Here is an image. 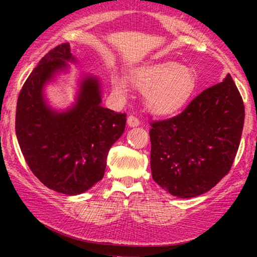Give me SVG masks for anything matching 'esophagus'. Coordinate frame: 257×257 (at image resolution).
I'll return each instance as SVG.
<instances>
[{"mask_svg":"<svg viewBox=\"0 0 257 257\" xmlns=\"http://www.w3.org/2000/svg\"><path fill=\"white\" fill-rule=\"evenodd\" d=\"M126 123H128L129 126H138V125H140V120H139L138 117H135V116H129L128 117V120H126Z\"/></svg>","mask_w":257,"mask_h":257,"instance_id":"1","label":"esophagus"}]
</instances>
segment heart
Wrapping results in <instances>:
<instances>
[{"instance_id":"obj_1","label":"heart","mask_w":257,"mask_h":257,"mask_svg":"<svg viewBox=\"0 0 257 257\" xmlns=\"http://www.w3.org/2000/svg\"><path fill=\"white\" fill-rule=\"evenodd\" d=\"M131 79L139 90L144 91L147 110L159 116L172 114L184 107L197 85L193 70L175 61H156L139 67ZM112 85L117 93H125L124 82L118 77L113 78Z\"/></svg>"}]
</instances>
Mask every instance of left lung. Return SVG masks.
Returning a JSON list of instances; mask_svg holds the SVG:
<instances>
[{"label":"left lung","instance_id":"8db88e82","mask_svg":"<svg viewBox=\"0 0 257 257\" xmlns=\"http://www.w3.org/2000/svg\"><path fill=\"white\" fill-rule=\"evenodd\" d=\"M244 104L231 75L203 90L181 113L153 120L152 178L179 198L208 192L231 169L244 125Z\"/></svg>","mask_w":257,"mask_h":257}]
</instances>
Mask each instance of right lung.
<instances>
[{"label": "right lung", "instance_id": "1", "mask_svg": "<svg viewBox=\"0 0 257 257\" xmlns=\"http://www.w3.org/2000/svg\"><path fill=\"white\" fill-rule=\"evenodd\" d=\"M75 63L70 44L47 53L23 85L17 102L16 134L34 175L59 193L76 196L104 178L111 146L123 134L125 113L101 106V85L93 76L79 83L76 104L58 112L46 102L44 85Z\"/></svg>", "mask_w": 257, "mask_h": 257}]
</instances>
